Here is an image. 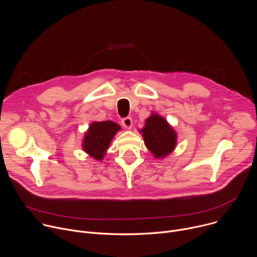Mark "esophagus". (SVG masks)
<instances>
[{
  "instance_id": "esophagus-1",
  "label": "esophagus",
  "mask_w": 257,
  "mask_h": 257,
  "mask_svg": "<svg viewBox=\"0 0 257 257\" xmlns=\"http://www.w3.org/2000/svg\"><path fill=\"white\" fill-rule=\"evenodd\" d=\"M122 124L125 128L130 129L132 127V118L131 117H125L122 119Z\"/></svg>"
}]
</instances>
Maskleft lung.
<instances>
[{
	"instance_id": "obj_1",
	"label": "left lung",
	"mask_w": 257,
	"mask_h": 257,
	"mask_svg": "<svg viewBox=\"0 0 257 257\" xmlns=\"http://www.w3.org/2000/svg\"><path fill=\"white\" fill-rule=\"evenodd\" d=\"M141 132L146 148L155 158H164L174 151L177 135L163 117L153 114L145 121Z\"/></svg>"
}]
</instances>
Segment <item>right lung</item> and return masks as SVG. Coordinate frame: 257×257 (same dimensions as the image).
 I'll return each mask as SVG.
<instances>
[{"instance_id": "obj_1", "label": "right lung", "mask_w": 257, "mask_h": 257, "mask_svg": "<svg viewBox=\"0 0 257 257\" xmlns=\"http://www.w3.org/2000/svg\"><path fill=\"white\" fill-rule=\"evenodd\" d=\"M121 127L112 121L93 122L85 134L82 148L93 159L102 160L109 143Z\"/></svg>"}]
</instances>
